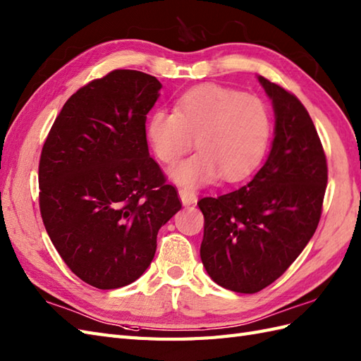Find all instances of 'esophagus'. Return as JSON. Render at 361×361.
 Segmentation results:
<instances>
[{"label": "esophagus", "mask_w": 361, "mask_h": 361, "mask_svg": "<svg viewBox=\"0 0 361 361\" xmlns=\"http://www.w3.org/2000/svg\"><path fill=\"white\" fill-rule=\"evenodd\" d=\"M178 194H180V198H181V203L184 206H190L197 203V194L192 189L189 188H180L178 189Z\"/></svg>", "instance_id": "1"}]
</instances>
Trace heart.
Listing matches in <instances>:
<instances>
[{"label": "heart", "mask_w": 361, "mask_h": 361, "mask_svg": "<svg viewBox=\"0 0 361 361\" xmlns=\"http://www.w3.org/2000/svg\"><path fill=\"white\" fill-rule=\"evenodd\" d=\"M271 114L262 98L204 85L177 99L173 112L150 114L146 137L155 157L164 164L177 163L190 150L198 152L171 171L188 188L204 186L220 177L245 178L262 161L271 138Z\"/></svg>", "instance_id": "b5f03b06"}]
</instances>
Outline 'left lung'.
<instances>
[{
    "label": "left lung",
    "mask_w": 361,
    "mask_h": 361,
    "mask_svg": "<svg viewBox=\"0 0 361 361\" xmlns=\"http://www.w3.org/2000/svg\"><path fill=\"white\" fill-rule=\"evenodd\" d=\"M275 112L269 157L246 186L198 201L204 215L200 255L220 286L255 294L306 247L320 221L328 164L315 126L300 99L258 77Z\"/></svg>",
    "instance_id": "left-lung-1"
}]
</instances>
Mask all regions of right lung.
<instances>
[{"mask_svg":"<svg viewBox=\"0 0 361 361\" xmlns=\"http://www.w3.org/2000/svg\"><path fill=\"white\" fill-rule=\"evenodd\" d=\"M160 89L152 75L129 69L90 81L67 99L41 150L44 228L67 267L98 289L140 279L158 231L181 209L146 140Z\"/></svg>","mask_w":361,"mask_h":361,"instance_id":"add662e5","label":"right lung"}]
</instances>
